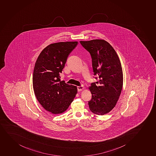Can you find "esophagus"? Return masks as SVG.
I'll list each match as a JSON object with an SVG mask.
<instances>
[{"label": "esophagus", "mask_w": 156, "mask_h": 156, "mask_svg": "<svg viewBox=\"0 0 156 156\" xmlns=\"http://www.w3.org/2000/svg\"><path fill=\"white\" fill-rule=\"evenodd\" d=\"M83 89H84V86H77V90H78V91H80L83 90Z\"/></svg>", "instance_id": "obj_1"}]
</instances>
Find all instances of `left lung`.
<instances>
[{
  "label": "left lung",
  "instance_id": "left-lung-1",
  "mask_svg": "<svg viewBox=\"0 0 156 156\" xmlns=\"http://www.w3.org/2000/svg\"><path fill=\"white\" fill-rule=\"evenodd\" d=\"M92 58L94 74L98 82L89 89L92 94L89 101L90 110L95 115L109 113L116 105L123 84V74L120 59L109 43L103 40L80 41Z\"/></svg>",
  "mask_w": 156,
  "mask_h": 156
}]
</instances>
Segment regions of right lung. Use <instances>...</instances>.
<instances>
[{
    "label": "right lung",
    "mask_w": 156,
    "mask_h": 156,
    "mask_svg": "<svg viewBox=\"0 0 156 156\" xmlns=\"http://www.w3.org/2000/svg\"><path fill=\"white\" fill-rule=\"evenodd\" d=\"M77 44V41L51 44L43 50L35 64V95L44 108L53 114H61L67 110L77 94V87L61 81L60 73L69 54Z\"/></svg>",
    "instance_id": "1"
}]
</instances>
